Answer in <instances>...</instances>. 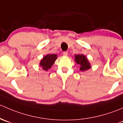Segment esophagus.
I'll list each match as a JSON object with an SVG mask.
<instances>
[{
  "mask_svg": "<svg viewBox=\"0 0 123 123\" xmlns=\"http://www.w3.org/2000/svg\"><path fill=\"white\" fill-rule=\"evenodd\" d=\"M63 54L64 56H67V55H68V51H64V52L63 53Z\"/></svg>",
  "mask_w": 123,
  "mask_h": 123,
  "instance_id": "esophagus-1",
  "label": "esophagus"
}]
</instances>
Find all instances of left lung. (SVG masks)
Masks as SVG:
<instances>
[{"label": "left lung", "instance_id": "obj_1", "mask_svg": "<svg viewBox=\"0 0 123 123\" xmlns=\"http://www.w3.org/2000/svg\"><path fill=\"white\" fill-rule=\"evenodd\" d=\"M75 62L77 64L80 66V70L81 71H85L88 70L91 68L89 62H88V59L86 58L83 54H78L75 55Z\"/></svg>", "mask_w": 123, "mask_h": 123}]
</instances>
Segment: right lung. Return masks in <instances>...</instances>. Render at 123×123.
Returning <instances> with one entry per match:
<instances>
[{
  "instance_id": "right-lung-1",
  "label": "right lung",
  "mask_w": 123,
  "mask_h": 123,
  "mask_svg": "<svg viewBox=\"0 0 123 123\" xmlns=\"http://www.w3.org/2000/svg\"><path fill=\"white\" fill-rule=\"evenodd\" d=\"M57 55L56 54H48L43 57L40 62V65L42 67L43 69L45 70H47L48 69H50L54 64L55 59H57Z\"/></svg>"
}]
</instances>
